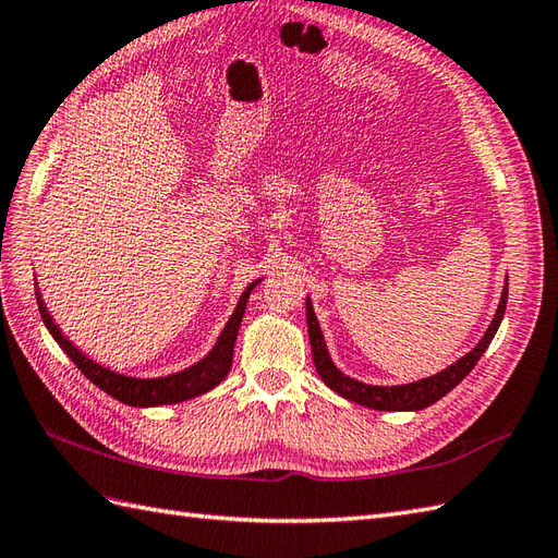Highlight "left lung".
<instances>
[{
	"mask_svg": "<svg viewBox=\"0 0 558 558\" xmlns=\"http://www.w3.org/2000/svg\"><path fill=\"white\" fill-rule=\"evenodd\" d=\"M507 290H509V282H505L502 299H499V306L495 311L493 323L488 325V330H485V335L481 337V341L474 349H471L466 355H462V359L452 363L450 367L440 369V373L426 377V379H420V381H412V384H398V387H373V384L359 381V379H353V377L341 373V369L330 359V351H327V347H325V337H323V330L318 325L316 311H313L311 299L306 296V323H308L313 363H316L318 375L327 384V387L337 391L341 398H347V401H353V403L373 408V410H387V412L424 410L428 405H434L436 401H440V398L448 391H452L457 384H460L471 373V369H474V365L478 363L485 349L490 347L497 327L505 318Z\"/></svg>",
	"mask_w": 558,
	"mask_h": 558,
	"instance_id": "8db88e82",
	"label": "left lung"
}]
</instances>
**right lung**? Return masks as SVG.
<instances>
[{"instance_id": "obj_1", "label": "right lung", "mask_w": 558, "mask_h": 558, "mask_svg": "<svg viewBox=\"0 0 558 558\" xmlns=\"http://www.w3.org/2000/svg\"><path fill=\"white\" fill-rule=\"evenodd\" d=\"M259 282H262V278L250 282L247 290L240 294V302L233 311V316L228 318L226 327L217 339V344L211 347V351L205 355L203 361H197L195 365L181 369V373L167 375V377H153V379L126 377L120 373H112V369L87 359V355H84L73 344V341H70L61 332V327L53 323L51 313L47 311L45 302H41L39 292H37V306L41 313V320H45V325H47V330L51 332V337L56 341H59V347L70 355V361L80 367V373H84V377L92 379L98 389L106 391L112 398H118V401L124 405L155 408V405H174V403L191 401V398H195V396H203V393L211 391L214 387H219L223 377L231 373L233 349H235L240 323H242V316H245L247 299Z\"/></svg>"}]
</instances>
